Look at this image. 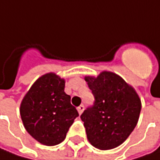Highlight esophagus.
<instances>
[{
  "label": "esophagus",
  "mask_w": 160,
  "mask_h": 160,
  "mask_svg": "<svg viewBox=\"0 0 160 160\" xmlns=\"http://www.w3.org/2000/svg\"><path fill=\"white\" fill-rule=\"evenodd\" d=\"M77 109H78V112H79V113H80V114H81V113H82V112L84 111V106H83V105H80V106H79V107H78Z\"/></svg>",
  "instance_id": "obj_1"
}]
</instances>
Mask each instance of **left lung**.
<instances>
[{"mask_svg":"<svg viewBox=\"0 0 160 160\" xmlns=\"http://www.w3.org/2000/svg\"><path fill=\"white\" fill-rule=\"evenodd\" d=\"M84 80L94 95V105L80 115L89 142L96 148L109 150L119 147L135 129L141 111L136 90L122 77L102 71Z\"/></svg>","mask_w":160,"mask_h":160,"instance_id":"left-lung-1","label":"left lung"}]
</instances>
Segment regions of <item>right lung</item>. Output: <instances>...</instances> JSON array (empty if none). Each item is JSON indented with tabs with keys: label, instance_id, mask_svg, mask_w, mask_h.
Listing matches in <instances>:
<instances>
[{
	"label": "right lung",
	"instance_id": "1",
	"mask_svg": "<svg viewBox=\"0 0 160 160\" xmlns=\"http://www.w3.org/2000/svg\"><path fill=\"white\" fill-rule=\"evenodd\" d=\"M65 79L54 72L39 77L22 98L20 114L28 134L45 146H56L66 138L79 112L64 92Z\"/></svg>",
	"mask_w": 160,
	"mask_h": 160
}]
</instances>
